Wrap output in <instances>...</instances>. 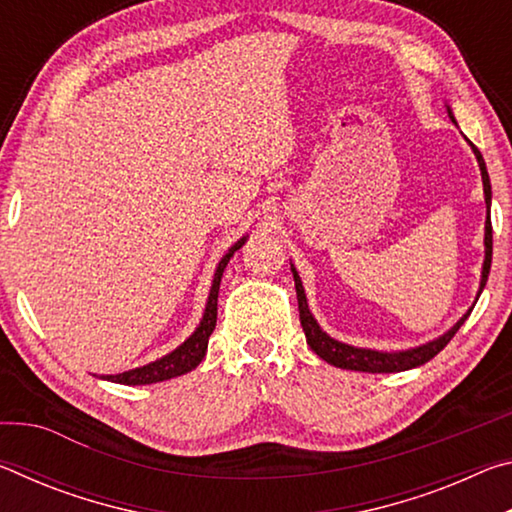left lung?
Returning a JSON list of instances; mask_svg holds the SVG:
<instances>
[{
	"label": "left lung",
	"instance_id": "1",
	"mask_svg": "<svg viewBox=\"0 0 512 512\" xmlns=\"http://www.w3.org/2000/svg\"><path fill=\"white\" fill-rule=\"evenodd\" d=\"M449 117L456 124V119L452 115V110H449ZM472 151L476 155V162H479V169H481V178H483V194H485V207H488V216H485V259H483V271H481V287L479 293H476V300H479L481 291L485 287V282H488V273H490V264H492V223H490V201H492V189H490V176H488V169H485V162H483V155L481 151L476 149V146L470 142ZM291 271H293V280H296V293H298V309H300V325L305 329V336H307V343L309 348L314 350L320 359L332 363L336 368H343V370H359V372H402V370H411V368H418L422 363H427L429 359L436 357V354L445 348V345L454 339V334L461 329V325L467 320V316L472 314L470 307L467 309V314L458 320V323L445 332L443 336H438V339H433L429 343L420 345V348H411V350H402V352H379V350H366V348H354V345L348 343H341L332 339V336H327L320 325L316 323V318L311 316V311L307 307V296H305V289H302V282H300V275L296 268L291 264Z\"/></svg>",
	"mask_w": 512,
	"mask_h": 512
}]
</instances>
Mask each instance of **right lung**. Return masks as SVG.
I'll return each instance as SVG.
<instances>
[{"label":"right lung","instance_id":"right-lung-1","mask_svg":"<svg viewBox=\"0 0 512 512\" xmlns=\"http://www.w3.org/2000/svg\"><path fill=\"white\" fill-rule=\"evenodd\" d=\"M244 241H246V237L239 239L237 244L223 255L219 266H216L212 289H210V296H207V305H205V314H203L201 325L196 327V332L189 336L183 345H178V348L169 352L167 357H162L153 363H146V366H142V368L119 372V375H103L101 379L115 381V384H126V386H142V384H158V381H167V379L185 375V372H189V370H194L198 363L203 361L205 352H207V341H210V336L216 327V300H219V287H221L223 271H225V266H228L230 257L235 255L241 246H244Z\"/></svg>","mask_w":512,"mask_h":512}]
</instances>
